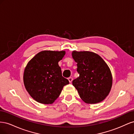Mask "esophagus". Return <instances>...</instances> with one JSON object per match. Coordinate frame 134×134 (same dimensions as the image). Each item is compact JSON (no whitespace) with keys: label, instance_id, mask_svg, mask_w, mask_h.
I'll return each mask as SVG.
<instances>
[{"label":"esophagus","instance_id":"obj_1","mask_svg":"<svg viewBox=\"0 0 134 134\" xmlns=\"http://www.w3.org/2000/svg\"><path fill=\"white\" fill-rule=\"evenodd\" d=\"M68 80L70 83H71L72 81V78H71V77H69V78H68Z\"/></svg>","mask_w":134,"mask_h":134}]
</instances>
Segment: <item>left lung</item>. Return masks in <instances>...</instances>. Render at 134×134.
<instances>
[{
  "label": "left lung",
  "mask_w": 134,
  "mask_h": 134,
  "mask_svg": "<svg viewBox=\"0 0 134 134\" xmlns=\"http://www.w3.org/2000/svg\"><path fill=\"white\" fill-rule=\"evenodd\" d=\"M77 63L78 78L72 80L80 98L88 104L102 102L111 91L112 75L108 65L100 56L91 51L72 52Z\"/></svg>",
  "instance_id": "left-lung-1"
}]
</instances>
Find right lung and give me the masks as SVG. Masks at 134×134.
<instances>
[{
  "instance_id": "add662e5",
  "label": "right lung",
  "mask_w": 134,
  "mask_h": 134,
  "mask_svg": "<svg viewBox=\"0 0 134 134\" xmlns=\"http://www.w3.org/2000/svg\"><path fill=\"white\" fill-rule=\"evenodd\" d=\"M65 51L44 50L38 52L27 64L23 83L32 98L42 104H52L60 96L64 86L69 83L62 76L59 62Z\"/></svg>"
}]
</instances>
